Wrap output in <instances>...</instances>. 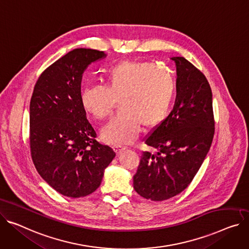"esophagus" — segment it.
<instances>
[{
    "label": "esophagus",
    "mask_w": 249,
    "mask_h": 249,
    "mask_svg": "<svg viewBox=\"0 0 249 249\" xmlns=\"http://www.w3.org/2000/svg\"><path fill=\"white\" fill-rule=\"evenodd\" d=\"M125 149H126L125 147H121V146L114 147V150H115V152H116V154H117V155H119L121 152H123Z\"/></svg>",
    "instance_id": "obj_1"
}]
</instances>
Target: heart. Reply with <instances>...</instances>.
Returning <instances> with one entry per match:
<instances>
[{
	"label": "heart",
	"mask_w": 249,
	"mask_h": 249,
	"mask_svg": "<svg viewBox=\"0 0 249 249\" xmlns=\"http://www.w3.org/2000/svg\"><path fill=\"white\" fill-rule=\"evenodd\" d=\"M175 91L172 76L153 63L125 61L110 68L105 86L86 87L81 104L97 119H106L122 101L123 114L102 129L103 140L114 146L133 142L143 125L153 128L168 114Z\"/></svg>",
	"instance_id": "obj_1"
}]
</instances>
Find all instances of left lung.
I'll return each mask as SVG.
<instances>
[{
	"label": "left lung",
	"mask_w": 249,
	"mask_h": 249,
	"mask_svg": "<svg viewBox=\"0 0 249 249\" xmlns=\"http://www.w3.org/2000/svg\"><path fill=\"white\" fill-rule=\"evenodd\" d=\"M171 59L177 72L175 104L145 139L158 152H143L133 177L135 191L153 201L169 199L191 183L209 151L215 129L206 77L185 58Z\"/></svg>",
	"instance_id": "1"
}]
</instances>
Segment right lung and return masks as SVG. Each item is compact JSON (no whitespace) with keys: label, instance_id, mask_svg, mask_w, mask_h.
Masks as SVG:
<instances>
[{"label":"right lung","instance_id":"add662e5","mask_svg":"<svg viewBox=\"0 0 249 249\" xmlns=\"http://www.w3.org/2000/svg\"><path fill=\"white\" fill-rule=\"evenodd\" d=\"M105 57L98 50H73L41 74L31 98L32 160L50 186L72 198L87 196L100 186L116 155L95 139L80 100L83 73Z\"/></svg>","mask_w":249,"mask_h":249}]
</instances>
